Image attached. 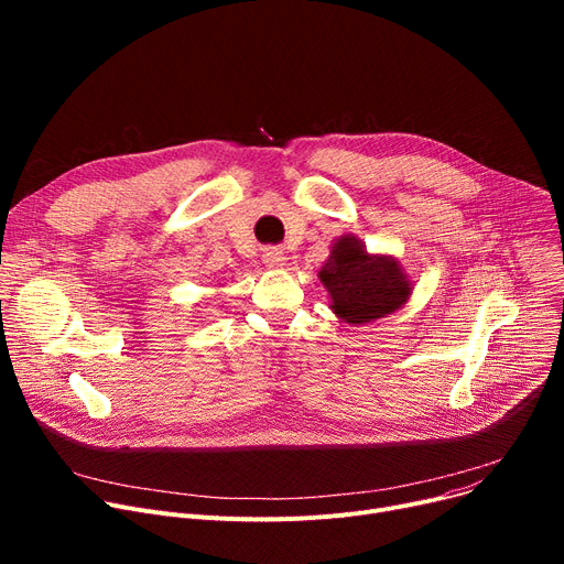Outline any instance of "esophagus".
Wrapping results in <instances>:
<instances>
[{
    "mask_svg": "<svg viewBox=\"0 0 564 564\" xmlns=\"http://www.w3.org/2000/svg\"><path fill=\"white\" fill-rule=\"evenodd\" d=\"M262 262L267 267H272V270H281V267L285 264V251L279 247H267L262 251Z\"/></svg>",
    "mask_w": 564,
    "mask_h": 564,
    "instance_id": "1",
    "label": "esophagus"
}]
</instances>
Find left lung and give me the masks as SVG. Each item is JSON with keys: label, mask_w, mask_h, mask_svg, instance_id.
<instances>
[{"label": "left lung", "mask_w": 564, "mask_h": 564, "mask_svg": "<svg viewBox=\"0 0 564 564\" xmlns=\"http://www.w3.org/2000/svg\"><path fill=\"white\" fill-rule=\"evenodd\" d=\"M327 288L329 308L347 324H370L400 311L413 281L398 258L370 253L357 235H340L317 272Z\"/></svg>", "instance_id": "1"}]
</instances>
